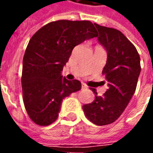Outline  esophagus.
Returning a JSON list of instances; mask_svg holds the SVG:
<instances>
[{"mask_svg":"<svg viewBox=\"0 0 153 153\" xmlns=\"http://www.w3.org/2000/svg\"><path fill=\"white\" fill-rule=\"evenodd\" d=\"M82 88V90L87 89V88H88V86H87L86 84H84V83H82V88Z\"/></svg>","mask_w":153,"mask_h":153,"instance_id":"obj_1","label":"esophagus"}]
</instances>
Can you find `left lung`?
<instances>
[{
    "instance_id": "left-lung-1",
    "label": "left lung",
    "mask_w": 153,
    "mask_h": 153,
    "mask_svg": "<svg viewBox=\"0 0 153 153\" xmlns=\"http://www.w3.org/2000/svg\"><path fill=\"white\" fill-rule=\"evenodd\" d=\"M99 33L98 42L107 51V60L103 68L108 88L102 96L95 93L93 102L83 105L84 115L97 125H106L121 115L132 98L141 71L138 51L121 32L94 24Z\"/></svg>"
}]
</instances>
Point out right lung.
Returning a JSON list of instances; mask_svg holds the SVG:
<instances>
[{"label":"right lung","mask_w":153,"mask_h":153,"mask_svg":"<svg viewBox=\"0 0 153 153\" xmlns=\"http://www.w3.org/2000/svg\"><path fill=\"white\" fill-rule=\"evenodd\" d=\"M88 20H57L35 33L23 59L22 91L25 109L35 124L47 126L56 120L65 97L81 89L79 80L61 75L74 47L97 36Z\"/></svg>","instance_id":"add662e5"}]
</instances>
